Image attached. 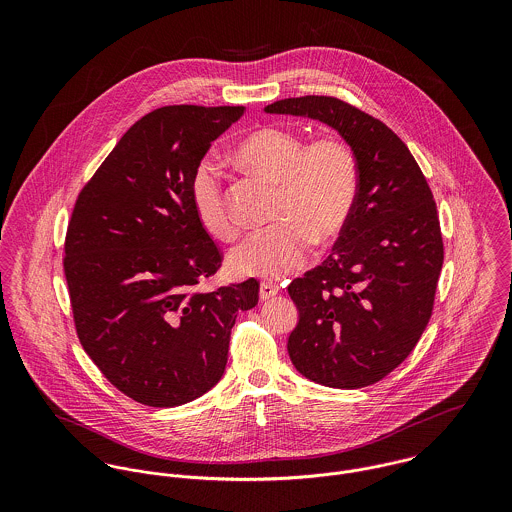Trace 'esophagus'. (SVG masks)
<instances>
[{"mask_svg":"<svg viewBox=\"0 0 512 512\" xmlns=\"http://www.w3.org/2000/svg\"><path fill=\"white\" fill-rule=\"evenodd\" d=\"M278 292H280V288L272 282H262L260 284V299H270V297L278 295Z\"/></svg>","mask_w":512,"mask_h":512,"instance_id":"34e87169","label":"esophagus"}]
</instances>
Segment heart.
<instances>
[{
  "label": "heart",
  "mask_w": 512,
  "mask_h": 512,
  "mask_svg": "<svg viewBox=\"0 0 512 512\" xmlns=\"http://www.w3.org/2000/svg\"><path fill=\"white\" fill-rule=\"evenodd\" d=\"M236 159L250 171L280 185L274 209L278 224L250 234L228 258L240 276L280 280L301 268L311 240L327 244L353 217L359 195V163L343 140L307 144L297 132L266 126L244 138ZM191 203L207 232L220 240L238 236V222L226 207L220 167L201 159L191 175Z\"/></svg>",
  "instance_id": "heart-1"
}]
</instances>
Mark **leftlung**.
Here are the masks:
<instances>
[{
	"label": "left lung",
	"mask_w": 512,
	"mask_h": 512,
	"mask_svg": "<svg viewBox=\"0 0 512 512\" xmlns=\"http://www.w3.org/2000/svg\"><path fill=\"white\" fill-rule=\"evenodd\" d=\"M264 112L319 120L357 157L353 217L327 260L288 286L299 311L288 353L317 384H374L404 363L432 317L443 264L432 189L386 124L339 98H286Z\"/></svg>",
	"instance_id": "1"
}]
</instances>
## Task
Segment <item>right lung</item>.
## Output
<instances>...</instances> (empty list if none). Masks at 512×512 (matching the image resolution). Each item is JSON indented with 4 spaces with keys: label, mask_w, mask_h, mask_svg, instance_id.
Returning <instances> with one entry per match:
<instances>
[{
    "label": "right lung",
    "mask_w": 512,
    "mask_h": 512,
    "mask_svg": "<svg viewBox=\"0 0 512 512\" xmlns=\"http://www.w3.org/2000/svg\"><path fill=\"white\" fill-rule=\"evenodd\" d=\"M244 106H163L138 120L82 187L65 238V278L82 349L132 400L173 408L224 374L250 278L197 290L222 262L197 219L191 175Z\"/></svg>",
    "instance_id": "add662e5"
}]
</instances>
